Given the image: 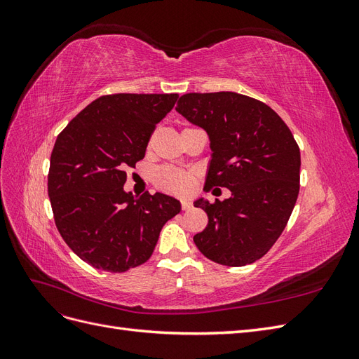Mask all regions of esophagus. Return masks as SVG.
<instances>
[{
  "label": "esophagus",
  "instance_id": "esophagus-1",
  "mask_svg": "<svg viewBox=\"0 0 359 359\" xmlns=\"http://www.w3.org/2000/svg\"><path fill=\"white\" fill-rule=\"evenodd\" d=\"M191 202H189V201H182L181 202V208L184 210V211H189V210H191Z\"/></svg>",
  "mask_w": 359,
  "mask_h": 359
}]
</instances>
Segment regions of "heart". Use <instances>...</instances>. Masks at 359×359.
<instances>
[{
    "label": "heart",
    "instance_id": "b5f03b06",
    "mask_svg": "<svg viewBox=\"0 0 359 359\" xmlns=\"http://www.w3.org/2000/svg\"><path fill=\"white\" fill-rule=\"evenodd\" d=\"M153 181L161 190L173 194H184L191 190L193 175L187 170H181L170 166H161L154 170Z\"/></svg>",
    "mask_w": 359,
    "mask_h": 359
}]
</instances>
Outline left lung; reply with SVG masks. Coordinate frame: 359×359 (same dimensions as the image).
Returning <instances> with one entry per match:
<instances>
[{"label": "left lung", "mask_w": 359, "mask_h": 359, "mask_svg": "<svg viewBox=\"0 0 359 359\" xmlns=\"http://www.w3.org/2000/svg\"><path fill=\"white\" fill-rule=\"evenodd\" d=\"M177 112L210 136L206 189L231 190L229 199L194 202L208 215L205 229L193 236L194 244L220 265L256 262L285 231L297 203L298 144L268 104L238 93L184 94Z\"/></svg>", "instance_id": "left-lung-1"}]
</instances>
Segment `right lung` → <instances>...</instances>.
<instances>
[{"instance_id": "add662e5", "label": "right lung", "mask_w": 359, "mask_h": 359, "mask_svg": "<svg viewBox=\"0 0 359 359\" xmlns=\"http://www.w3.org/2000/svg\"><path fill=\"white\" fill-rule=\"evenodd\" d=\"M178 94L102 95L58 135L48 193L62 240L86 264L109 273L145 264L161 227L181 211L168 194L124 191L127 168L145 157L156 126Z\"/></svg>"}]
</instances>
